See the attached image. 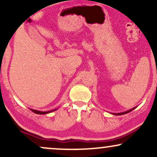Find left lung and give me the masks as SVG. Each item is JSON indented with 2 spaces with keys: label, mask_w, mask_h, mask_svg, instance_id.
I'll return each mask as SVG.
<instances>
[{
  "label": "left lung",
  "mask_w": 157,
  "mask_h": 157,
  "mask_svg": "<svg viewBox=\"0 0 157 157\" xmlns=\"http://www.w3.org/2000/svg\"><path fill=\"white\" fill-rule=\"evenodd\" d=\"M134 109H132L129 110V111H125V112H123V113H115V114H116V115H121V114H125V113H127L130 112V111H132V110H134Z\"/></svg>",
  "instance_id": "1"
}]
</instances>
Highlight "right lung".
<instances>
[{
	"instance_id": "obj_1",
	"label": "right lung",
	"mask_w": 157,
	"mask_h": 157,
	"mask_svg": "<svg viewBox=\"0 0 157 157\" xmlns=\"http://www.w3.org/2000/svg\"><path fill=\"white\" fill-rule=\"evenodd\" d=\"M31 110L34 113H38V114H45V113H47L51 112V111H55V110H53V111H36V110H33V109H31Z\"/></svg>"
}]
</instances>
